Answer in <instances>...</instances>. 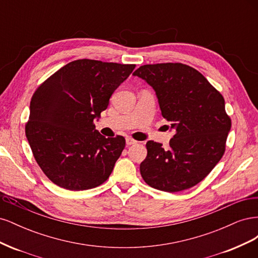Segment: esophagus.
Returning a JSON list of instances; mask_svg holds the SVG:
<instances>
[{"label":"esophagus","instance_id":"obj_1","mask_svg":"<svg viewBox=\"0 0 258 258\" xmlns=\"http://www.w3.org/2000/svg\"><path fill=\"white\" fill-rule=\"evenodd\" d=\"M137 143V141L136 140H134V139H131V138H127L126 139V144L127 145H132V144H136Z\"/></svg>","mask_w":258,"mask_h":258}]
</instances>
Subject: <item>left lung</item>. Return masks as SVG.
<instances>
[{
	"label": "left lung",
	"instance_id": "left-lung-1",
	"mask_svg": "<svg viewBox=\"0 0 258 258\" xmlns=\"http://www.w3.org/2000/svg\"><path fill=\"white\" fill-rule=\"evenodd\" d=\"M135 76L154 88L161 115L173 129L169 147L148 141L140 165L146 184L176 192L204 179L225 153L231 119L225 100L196 69L183 63L145 64Z\"/></svg>",
	"mask_w": 258,
	"mask_h": 258
}]
</instances>
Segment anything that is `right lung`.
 I'll list each match as a JSON object with an SVG mask.
<instances>
[{
	"label": "right lung",
	"mask_w": 258,
	"mask_h": 258,
	"mask_svg": "<svg viewBox=\"0 0 258 258\" xmlns=\"http://www.w3.org/2000/svg\"><path fill=\"white\" fill-rule=\"evenodd\" d=\"M135 68L80 59L38 86L30 102L26 136L37 165L53 184L85 190L111 175L126 140L106 139L93 121Z\"/></svg>",
	"instance_id": "obj_1"
}]
</instances>
